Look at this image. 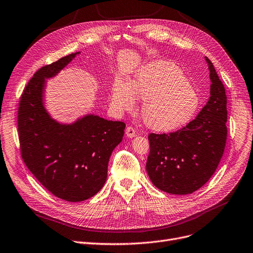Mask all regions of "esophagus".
Segmentation results:
<instances>
[{"label":"esophagus","instance_id":"34e87169","mask_svg":"<svg viewBox=\"0 0 253 253\" xmlns=\"http://www.w3.org/2000/svg\"><path fill=\"white\" fill-rule=\"evenodd\" d=\"M125 132H126V136H127L128 138H133V137L136 135L135 129L132 128V127H130V126H128V127L126 128Z\"/></svg>","mask_w":253,"mask_h":253}]
</instances>
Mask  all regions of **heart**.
Masks as SVG:
<instances>
[{
	"mask_svg": "<svg viewBox=\"0 0 253 253\" xmlns=\"http://www.w3.org/2000/svg\"><path fill=\"white\" fill-rule=\"evenodd\" d=\"M136 96L145 99L141 118L156 132H171L187 125L199 111L201 97L182 70L169 61H153L128 83L117 79L111 104L117 112L132 109Z\"/></svg>",
	"mask_w": 253,
	"mask_h": 253,
	"instance_id": "b5f03b06",
	"label": "heart"
}]
</instances>
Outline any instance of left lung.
<instances>
[{
	"label": "left lung",
	"mask_w": 253,
	"mask_h": 253,
	"mask_svg": "<svg viewBox=\"0 0 253 253\" xmlns=\"http://www.w3.org/2000/svg\"><path fill=\"white\" fill-rule=\"evenodd\" d=\"M210 98L197 117L169 134L149 135L146 169L152 183L164 192L189 194L204 186L215 172L226 141V95L212 62Z\"/></svg>",
	"instance_id": "8db88e82"
}]
</instances>
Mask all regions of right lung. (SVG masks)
I'll return each instance as SVG.
<instances>
[{
	"mask_svg": "<svg viewBox=\"0 0 253 253\" xmlns=\"http://www.w3.org/2000/svg\"><path fill=\"white\" fill-rule=\"evenodd\" d=\"M80 53L40 68L25 87L18 107L21 157L50 193L67 202L85 201L103 187L109 157L125 129L123 122L93 114L62 123L47 112L46 80L57 76Z\"/></svg>",
	"mask_w": 253,
	"mask_h": 253,
	"instance_id": "1",
	"label": "right lung"
}]
</instances>
